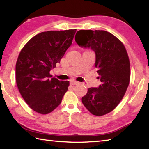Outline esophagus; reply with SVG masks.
Instances as JSON below:
<instances>
[{
    "mask_svg": "<svg viewBox=\"0 0 149 149\" xmlns=\"http://www.w3.org/2000/svg\"><path fill=\"white\" fill-rule=\"evenodd\" d=\"M70 84H71V85H77V84H79V82L76 81H75V80H70Z\"/></svg>",
    "mask_w": 149,
    "mask_h": 149,
    "instance_id": "34e87169",
    "label": "esophagus"
}]
</instances>
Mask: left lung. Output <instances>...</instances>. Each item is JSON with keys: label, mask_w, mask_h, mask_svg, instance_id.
I'll use <instances>...</instances> for the list:
<instances>
[{"label": "left lung", "mask_w": 149, "mask_h": 149, "mask_svg": "<svg viewBox=\"0 0 149 149\" xmlns=\"http://www.w3.org/2000/svg\"><path fill=\"white\" fill-rule=\"evenodd\" d=\"M75 40L79 47L90 48L96 55L95 67L102 82L88 88L83 104L92 114L104 115L119 104L128 88L130 64L126 50L119 40L105 31L80 30Z\"/></svg>", "instance_id": "1"}]
</instances>
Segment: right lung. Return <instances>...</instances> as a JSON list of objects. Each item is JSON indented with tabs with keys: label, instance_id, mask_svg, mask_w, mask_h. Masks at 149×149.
Listing matches in <instances>:
<instances>
[{
	"label": "right lung",
	"instance_id": "add662e5",
	"mask_svg": "<svg viewBox=\"0 0 149 149\" xmlns=\"http://www.w3.org/2000/svg\"><path fill=\"white\" fill-rule=\"evenodd\" d=\"M75 32H42L21 51L15 66L16 83L21 96L34 111L47 114L61 104L70 83L52 77L49 72L72 45Z\"/></svg>",
	"mask_w": 149,
	"mask_h": 149
}]
</instances>
